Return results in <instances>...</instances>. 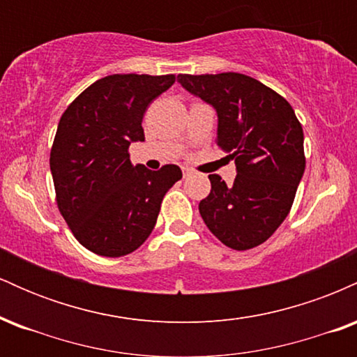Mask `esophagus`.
Here are the masks:
<instances>
[{"label":"esophagus","instance_id":"34e87169","mask_svg":"<svg viewBox=\"0 0 357 357\" xmlns=\"http://www.w3.org/2000/svg\"><path fill=\"white\" fill-rule=\"evenodd\" d=\"M192 173V171L190 169V167H184L183 169V174H184V178H186V176H190Z\"/></svg>","mask_w":357,"mask_h":357}]
</instances>
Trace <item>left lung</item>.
I'll list each match as a JSON object with an SVG mask.
<instances>
[{"label":"left lung","mask_w":357,"mask_h":357,"mask_svg":"<svg viewBox=\"0 0 357 357\" xmlns=\"http://www.w3.org/2000/svg\"><path fill=\"white\" fill-rule=\"evenodd\" d=\"M178 80L216 109L215 142L238 171L230 186L210 176L211 191L199 202V215L223 245L238 252L255 248L292 208L305 169L301 122L280 93L243 73H179Z\"/></svg>","instance_id":"8db88e82"}]
</instances>
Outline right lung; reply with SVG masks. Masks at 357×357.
<instances>
[{
  "instance_id": "add662e5",
  "label": "right lung",
  "mask_w": 357,
  "mask_h": 357,
  "mask_svg": "<svg viewBox=\"0 0 357 357\" xmlns=\"http://www.w3.org/2000/svg\"><path fill=\"white\" fill-rule=\"evenodd\" d=\"M176 75L114 73L93 82L61 114L50 151L55 202L73 236L102 257H124L154 230L162 198L183 178L176 165L130 162L144 141L147 105Z\"/></svg>"
}]
</instances>
